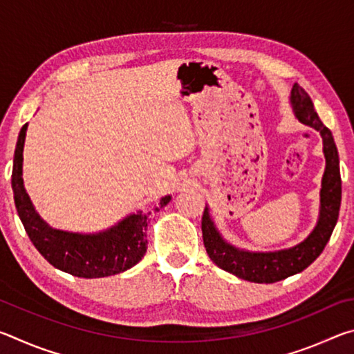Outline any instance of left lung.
Here are the masks:
<instances>
[{"instance_id":"left-lung-1","label":"left lung","mask_w":354,"mask_h":354,"mask_svg":"<svg viewBox=\"0 0 354 354\" xmlns=\"http://www.w3.org/2000/svg\"><path fill=\"white\" fill-rule=\"evenodd\" d=\"M290 104L299 122L319 131L323 139L326 169L322 179L320 215L313 232L301 243L292 248L268 251V253H253V251L239 250L223 241L209 215L207 206L201 218L203 242H205V248L211 261L221 270L236 274L241 279L251 281V283H277V281L286 279L308 268L325 250L339 218L342 179H340L339 169V153L331 131L322 123L314 109L313 100L297 82L293 84L290 92Z\"/></svg>"}]
</instances>
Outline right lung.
<instances>
[{
  "instance_id": "obj_1",
  "label": "right lung",
  "mask_w": 354,
  "mask_h": 354,
  "mask_svg": "<svg viewBox=\"0 0 354 354\" xmlns=\"http://www.w3.org/2000/svg\"><path fill=\"white\" fill-rule=\"evenodd\" d=\"M28 123L17 140L12 167V190L17 212L39 253L65 273L77 278H104L122 273L134 267L147 253V227L149 214L139 211L118 221L109 230L97 234H76V232L53 230L35 211L31 198L23 185V147H25ZM170 195L159 203L160 207L169 205Z\"/></svg>"
}]
</instances>
